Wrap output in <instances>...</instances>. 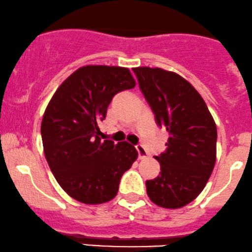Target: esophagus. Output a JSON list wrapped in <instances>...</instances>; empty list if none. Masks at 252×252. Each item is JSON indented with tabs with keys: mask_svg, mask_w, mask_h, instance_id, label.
Returning a JSON list of instances; mask_svg holds the SVG:
<instances>
[{
	"mask_svg": "<svg viewBox=\"0 0 252 252\" xmlns=\"http://www.w3.org/2000/svg\"><path fill=\"white\" fill-rule=\"evenodd\" d=\"M135 149H137V151H138L139 158H140V159L146 158L147 151H146V149H145V146L143 144H137V145H135Z\"/></svg>",
	"mask_w": 252,
	"mask_h": 252,
	"instance_id": "obj_1",
	"label": "esophagus"
}]
</instances>
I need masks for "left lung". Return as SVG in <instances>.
Listing matches in <instances>:
<instances>
[{"mask_svg": "<svg viewBox=\"0 0 252 252\" xmlns=\"http://www.w3.org/2000/svg\"><path fill=\"white\" fill-rule=\"evenodd\" d=\"M139 87L168 132L166 151L155 157L160 174L146 180L150 199L166 209H179L205 188L216 162L217 127L200 94L190 82L160 68H133Z\"/></svg>", "mask_w": 252, "mask_h": 252, "instance_id": "obj_1", "label": "left lung"}]
</instances>
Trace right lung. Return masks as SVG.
<instances>
[{
    "mask_svg": "<svg viewBox=\"0 0 252 252\" xmlns=\"http://www.w3.org/2000/svg\"><path fill=\"white\" fill-rule=\"evenodd\" d=\"M134 86L127 68L81 67L62 82L47 106L41 124L44 156L61 188L78 202L113 199L121 177L137 159L133 145L99 137V124L113 96Z\"/></svg>",
    "mask_w": 252,
    "mask_h": 252,
    "instance_id": "obj_1",
    "label": "right lung"
}]
</instances>
